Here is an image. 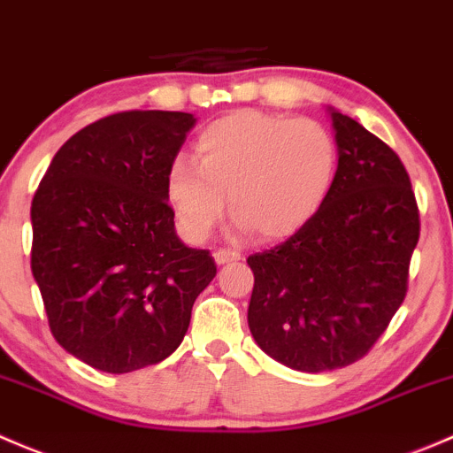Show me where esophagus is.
Here are the masks:
<instances>
[{
    "label": "esophagus",
    "instance_id": "obj_1",
    "mask_svg": "<svg viewBox=\"0 0 453 453\" xmlns=\"http://www.w3.org/2000/svg\"><path fill=\"white\" fill-rule=\"evenodd\" d=\"M213 259H216L218 265H225V264H233V261H240L242 255L235 253V250H226V249H220L213 253Z\"/></svg>",
    "mask_w": 453,
    "mask_h": 453
}]
</instances>
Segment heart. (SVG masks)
<instances>
[{
    "instance_id": "obj_1",
    "label": "heart",
    "mask_w": 453,
    "mask_h": 453,
    "mask_svg": "<svg viewBox=\"0 0 453 453\" xmlns=\"http://www.w3.org/2000/svg\"><path fill=\"white\" fill-rule=\"evenodd\" d=\"M198 163L179 157L165 172V200L179 231L200 242L228 209L261 242L292 237L319 216L338 174L334 134L314 119L235 111L200 130Z\"/></svg>"
}]
</instances>
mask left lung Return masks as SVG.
<instances>
[{"mask_svg":"<svg viewBox=\"0 0 453 453\" xmlns=\"http://www.w3.org/2000/svg\"><path fill=\"white\" fill-rule=\"evenodd\" d=\"M327 111L338 146L327 203L290 240L246 259L250 334L303 372L366 356L403 303L421 228L401 158L356 119Z\"/></svg>","mask_w":453,"mask_h":453,"instance_id":"8db88e82","label":"left lung"}]
</instances>
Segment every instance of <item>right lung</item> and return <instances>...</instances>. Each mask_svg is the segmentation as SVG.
I'll use <instances>...</instances> for the list:
<instances>
[{
	"instance_id": "right-lung-1",
	"label": "right lung",
	"mask_w": 453,
	"mask_h": 453,
	"mask_svg": "<svg viewBox=\"0 0 453 453\" xmlns=\"http://www.w3.org/2000/svg\"><path fill=\"white\" fill-rule=\"evenodd\" d=\"M196 118L126 111L56 152L32 200V274L56 342L104 372L158 365L188 334L216 277L209 250L179 240L165 172Z\"/></svg>"
}]
</instances>
